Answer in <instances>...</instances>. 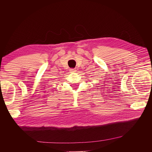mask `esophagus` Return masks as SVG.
I'll use <instances>...</instances> for the list:
<instances>
[{"label":"esophagus","mask_w":152,"mask_h":152,"mask_svg":"<svg viewBox=\"0 0 152 152\" xmlns=\"http://www.w3.org/2000/svg\"><path fill=\"white\" fill-rule=\"evenodd\" d=\"M70 72H72V73H75V72H76V70L75 69H70Z\"/></svg>","instance_id":"1"}]
</instances>
